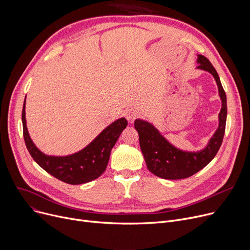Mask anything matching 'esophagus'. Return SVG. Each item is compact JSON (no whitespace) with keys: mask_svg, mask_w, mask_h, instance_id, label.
<instances>
[{"mask_svg":"<svg viewBox=\"0 0 250 250\" xmlns=\"http://www.w3.org/2000/svg\"><path fill=\"white\" fill-rule=\"evenodd\" d=\"M138 115H139L138 110H137V109H134V108L127 110V112L125 113L126 120H127V122L130 123V124H133V123L135 122V120L138 117Z\"/></svg>","mask_w":250,"mask_h":250,"instance_id":"34e87169","label":"esophagus"}]
</instances>
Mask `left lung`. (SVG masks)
<instances>
[{
	"instance_id": "obj_1",
	"label": "left lung",
	"mask_w": 250,
	"mask_h": 250,
	"mask_svg": "<svg viewBox=\"0 0 250 250\" xmlns=\"http://www.w3.org/2000/svg\"><path fill=\"white\" fill-rule=\"evenodd\" d=\"M198 69L211 73L215 78L222 100L219 113V126L205 149L200 152H185L172 146L153 125L136 120L135 128L139 133L140 147L149 171L164 179L188 178L211 162L218 153L225 134L227 118L226 93L222 87L219 75L206 57L198 56Z\"/></svg>"
}]
</instances>
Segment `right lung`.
I'll use <instances>...</instances> for the list:
<instances>
[{"instance_id":"1","label":"right lung","mask_w":250,"mask_h":250,"mask_svg":"<svg viewBox=\"0 0 250 250\" xmlns=\"http://www.w3.org/2000/svg\"><path fill=\"white\" fill-rule=\"evenodd\" d=\"M22 124L25 145L33 160L50 175L76 186L94 180L105 171L111 149L126 127L127 121L125 117L115 121L103 129L86 148L64 157L47 156L35 147L26 126L25 101L22 109Z\"/></svg>"}]
</instances>
